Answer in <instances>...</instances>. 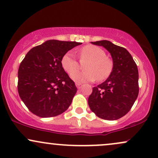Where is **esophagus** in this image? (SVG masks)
<instances>
[{
  "label": "esophagus",
  "mask_w": 158,
  "mask_h": 158,
  "mask_svg": "<svg viewBox=\"0 0 158 158\" xmlns=\"http://www.w3.org/2000/svg\"><path fill=\"white\" fill-rule=\"evenodd\" d=\"M76 86H77V88H78V89H80L81 87L83 86V85L80 84V83H76Z\"/></svg>",
  "instance_id": "34e87169"
}]
</instances>
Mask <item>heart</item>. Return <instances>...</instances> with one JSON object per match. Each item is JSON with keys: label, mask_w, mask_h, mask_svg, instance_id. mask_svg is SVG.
<instances>
[{"label": "heart", "mask_w": 158, "mask_h": 158, "mask_svg": "<svg viewBox=\"0 0 158 158\" xmlns=\"http://www.w3.org/2000/svg\"><path fill=\"white\" fill-rule=\"evenodd\" d=\"M106 52L102 48L93 45H87L80 50V59L86 61L84 64V71L75 72L79 68V63L73 52L69 51L61 59V66L68 73L71 74L70 78L77 83H84L106 79L113 70V62L107 57Z\"/></svg>", "instance_id": "obj_1"}]
</instances>
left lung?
Here are the masks:
<instances>
[{
    "label": "left lung",
    "instance_id": "obj_1",
    "mask_svg": "<svg viewBox=\"0 0 158 158\" xmlns=\"http://www.w3.org/2000/svg\"><path fill=\"white\" fill-rule=\"evenodd\" d=\"M111 56L113 70L104 82L93 88L88 106L97 117L116 120L129 111L139 93L138 70L129 52L107 40L90 42Z\"/></svg>",
    "mask_w": 158,
    "mask_h": 158
}]
</instances>
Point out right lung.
I'll list each match as a JSON object with an SVG mask.
<instances>
[{
  "instance_id": "1",
  "label": "right lung",
  "mask_w": 158,
  "mask_h": 158,
  "mask_svg": "<svg viewBox=\"0 0 158 158\" xmlns=\"http://www.w3.org/2000/svg\"><path fill=\"white\" fill-rule=\"evenodd\" d=\"M81 43L48 40L32 48L20 64L18 90L32 114L51 117L71 104L77 88L61 66L63 56Z\"/></svg>"
}]
</instances>
